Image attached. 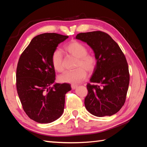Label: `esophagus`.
Instances as JSON below:
<instances>
[{
	"label": "esophagus",
	"instance_id": "34e87169",
	"mask_svg": "<svg viewBox=\"0 0 147 147\" xmlns=\"http://www.w3.org/2000/svg\"><path fill=\"white\" fill-rule=\"evenodd\" d=\"M78 87V85H76V84H72L71 85V88L73 90H75Z\"/></svg>",
	"mask_w": 147,
	"mask_h": 147
}]
</instances>
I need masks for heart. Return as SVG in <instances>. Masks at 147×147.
Instances as JSON below:
<instances>
[{"instance_id": "obj_1", "label": "heart", "mask_w": 147, "mask_h": 147, "mask_svg": "<svg viewBox=\"0 0 147 147\" xmlns=\"http://www.w3.org/2000/svg\"><path fill=\"white\" fill-rule=\"evenodd\" d=\"M64 51L67 54L77 59L75 67L73 71L65 72L59 76V81L61 83H78L82 82L87 76V71L92 72L95 69L97 63L95 55L88 54L86 47L77 40H72L64 47ZM51 64L54 69L58 72L64 70V59L61 52L57 49L52 52Z\"/></svg>"}]
</instances>
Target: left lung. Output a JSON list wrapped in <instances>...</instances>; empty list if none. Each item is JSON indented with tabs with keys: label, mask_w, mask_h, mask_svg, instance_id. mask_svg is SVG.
<instances>
[{
	"label": "left lung",
	"mask_w": 147,
	"mask_h": 147,
	"mask_svg": "<svg viewBox=\"0 0 147 147\" xmlns=\"http://www.w3.org/2000/svg\"><path fill=\"white\" fill-rule=\"evenodd\" d=\"M76 39L86 43L97 59L96 67L87 85L85 105L96 117L112 115L126 101L129 83L126 59L119 46L108 34L100 31L78 34Z\"/></svg>",
	"instance_id": "8db88e82"
}]
</instances>
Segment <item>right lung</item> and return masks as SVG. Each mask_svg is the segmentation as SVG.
I'll use <instances>...</instances> for the list:
<instances>
[{"label": "right lung", "instance_id": "1", "mask_svg": "<svg viewBox=\"0 0 147 147\" xmlns=\"http://www.w3.org/2000/svg\"><path fill=\"white\" fill-rule=\"evenodd\" d=\"M68 36L43 33L32 40L22 53L16 69V88L24 112L38 123H51L63 114L67 83H55L52 52Z\"/></svg>", "mask_w": 147, "mask_h": 147}]
</instances>
